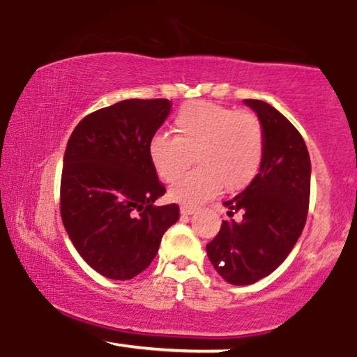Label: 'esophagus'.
Masks as SVG:
<instances>
[{
  "label": "esophagus",
  "mask_w": 357,
  "mask_h": 357,
  "mask_svg": "<svg viewBox=\"0 0 357 357\" xmlns=\"http://www.w3.org/2000/svg\"><path fill=\"white\" fill-rule=\"evenodd\" d=\"M193 211H195V208H192V206H185V205L180 206V213H182L183 216H188V215H192Z\"/></svg>",
  "instance_id": "obj_1"
}]
</instances>
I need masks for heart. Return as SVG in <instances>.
<instances>
[{"mask_svg":"<svg viewBox=\"0 0 357 357\" xmlns=\"http://www.w3.org/2000/svg\"><path fill=\"white\" fill-rule=\"evenodd\" d=\"M175 136L155 132L147 154L155 174L172 182L193 162L198 167L172 183L169 195L197 206L221 192L248 187L262 165L266 136L256 114L208 101L185 105L174 119Z\"/></svg>","mask_w":357,"mask_h":357,"instance_id":"obj_1","label":"heart"}]
</instances>
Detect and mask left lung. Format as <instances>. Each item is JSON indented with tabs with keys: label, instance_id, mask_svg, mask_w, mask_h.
<instances>
[{
	"label": "left lung",
	"instance_id": "left-lung-1",
	"mask_svg": "<svg viewBox=\"0 0 357 357\" xmlns=\"http://www.w3.org/2000/svg\"><path fill=\"white\" fill-rule=\"evenodd\" d=\"M257 113L266 147L259 174L244 192L225 202L228 215L220 233L206 244L216 272L233 285H249L272 274L289 256L307 221L310 203L308 149L297 128L274 106L244 100Z\"/></svg>",
	"mask_w": 357,
	"mask_h": 357
}]
</instances>
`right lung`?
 <instances>
[{
    "instance_id": "right-lung-1",
    "label": "right lung",
    "mask_w": 357,
    "mask_h": 357,
    "mask_svg": "<svg viewBox=\"0 0 357 357\" xmlns=\"http://www.w3.org/2000/svg\"><path fill=\"white\" fill-rule=\"evenodd\" d=\"M169 100H124L90 113L73 129L63 155L60 215L91 269L113 280L146 271L178 205L155 206L165 193L147 144L169 116Z\"/></svg>"
}]
</instances>
